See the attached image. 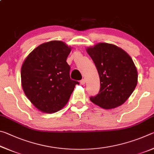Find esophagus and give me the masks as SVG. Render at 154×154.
Returning <instances> with one entry per match:
<instances>
[{
	"label": "esophagus",
	"instance_id": "34e87169",
	"mask_svg": "<svg viewBox=\"0 0 154 154\" xmlns=\"http://www.w3.org/2000/svg\"><path fill=\"white\" fill-rule=\"evenodd\" d=\"M85 83V80L84 79H82V80L80 81V83H81V84H82V85H84Z\"/></svg>",
	"mask_w": 154,
	"mask_h": 154
}]
</instances>
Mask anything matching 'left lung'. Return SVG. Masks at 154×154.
Listing matches in <instances>:
<instances>
[{
  "label": "left lung",
  "mask_w": 154,
  "mask_h": 154,
  "mask_svg": "<svg viewBox=\"0 0 154 154\" xmlns=\"http://www.w3.org/2000/svg\"><path fill=\"white\" fill-rule=\"evenodd\" d=\"M100 77V88L90 100L105 109L122 105L137 84V68L130 56L112 44L100 43L87 49Z\"/></svg>",
  "instance_id": "8db88e82"
}]
</instances>
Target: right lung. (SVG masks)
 I'll return each instance as SVG.
<instances>
[{
  "label": "right lung",
  "mask_w": 154,
  "mask_h": 154,
  "mask_svg": "<svg viewBox=\"0 0 154 154\" xmlns=\"http://www.w3.org/2000/svg\"><path fill=\"white\" fill-rule=\"evenodd\" d=\"M71 49L52 41L41 44L26 58L21 70L23 90L38 110L51 113L64 107L79 84L70 77L66 58Z\"/></svg>",
  "instance_id": "add662e5"
}]
</instances>
